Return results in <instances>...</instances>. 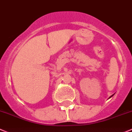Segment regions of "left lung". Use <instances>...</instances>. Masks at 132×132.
Returning a JSON list of instances; mask_svg holds the SVG:
<instances>
[{"label": "left lung", "mask_w": 132, "mask_h": 132, "mask_svg": "<svg viewBox=\"0 0 132 132\" xmlns=\"http://www.w3.org/2000/svg\"><path fill=\"white\" fill-rule=\"evenodd\" d=\"M115 95V93H114V94H113V95H111V96H110V98H111V97H112V96H113V95Z\"/></svg>", "instance_id": "1"}]
</instances>
